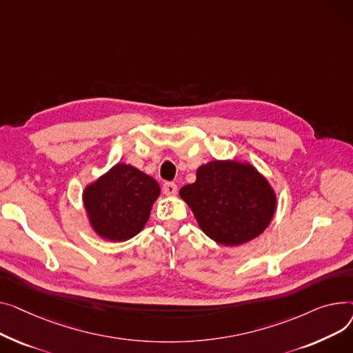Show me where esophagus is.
Returning <instances> with one entry per match:
<instances>
[{
  "label": "esophagus",
  "mask_w": 353,
  "mask_h": 353,
  "mask_svg": "<svg viewBox=\"0 0 353 353\" xmlns=\"http://www.w3.org/2000/svg\"><path fill=\"white\" fill-rule=\"evenodd\" d=\"M162 191L167 196H174L178 191V186L174 182H165L162 186Z\"/></svg>",
  "instance_id": "esophagus-1"
}]
</instances>
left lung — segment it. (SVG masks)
<instances>
[{"instance_id": "left-lung-1", "label": "left lung", "mask_w": 353, "mask_h": 353, "mask_svg": "<svg viewBox=\"0 0 353 353\" xmlns=\"http://www.w3.org/2000/svg\"><path fill=\"white\" fill-rule=\"evenodd\" d=\"M201 230L215 242L236 246L259 236L276 211V195L254 165L211 161L196 170V181L181 188Z\"/></svg>"}]
</instances>
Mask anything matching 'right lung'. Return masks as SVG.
<instances>
[{
	"instance_id": "1",
	"label": "right lung",
	"mask_w": 353,
	"mask_h": 353,
	"mask_svg": "<svg viewBox=\"0 0 353 353\" xmlns=\"http://www.w3.org/2000/svg\"><path fill=\"white\" fill-rule=\"evenodd\" d=\"M158 182L132 165L117 163L82 192L94 232L122 242L139 234L159 196Z\"/></svg>"
}]
</instances>
